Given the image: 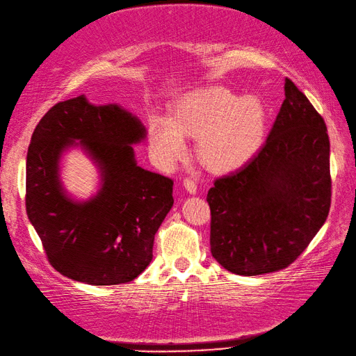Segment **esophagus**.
Masks as SVG:
<instances>
[{"instance_id":"obj_1","label":"esophagus","mask_w":356,"mask_h":356,"mask_svg":"<svg viewBox=\"0 0 356 356\" xmlns=\"http://www.w3.org/2000/svg\"><path fill=\"white\" fill-rule=\"evenodd\" d=\"M183 184L188 193H197V183H195L193 178H186Z\"/></svg>"}]
</instances>
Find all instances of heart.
I'll return each instance as SVG.
<instances>
[{
    "label": "heart",
    "instance_id": "1",
    "mask_svg": "<svg viewBox=\"0 0 356 356\" xmlns=\"http://www.w3.org/2000/svg\"><path fill=\"white\" fill-rule=\"evenodd\" d=\"M266 107L255 97L224 87L195 90L179 101L173 117L150 121L149 144L158 164L172 168L184 156V135L198 136V156L210 170L230 172L255 155L266 130Z\"/></svg>",
    "mask_w": 356,
    "mask_h": 356
}]
</instances>
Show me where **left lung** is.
I'll return each instance as SVG.
<instances>
[{
  "label": "left lung",
  "instance_id": "1",
  "mask_svg": "<svg viewBox=\"0 0 356 356\" xmlns=\"http://www.w3.org/2000/svg\"><path fill=\"white\" fill-rule=\"evenodd\" d=\"M284 101L263 147L207 193L210 252L224 269L253 277L286 269L327 220V127L286 78Z\"/></svg>",
  "mask_w": 356,
  "mask_h": 356
}]
</instances>
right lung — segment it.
<instances>
[{
  "label": "right lung",
  "mask_w": 356,
  "mask_h": 356,
  "mask_svg": "<svg viewBox=\"0 0 356 356\" xmlns=\"http://www.w3.org/2000/svg\"><path fill=\"white\" fill-rule=\"evenodd\" d=\"M146 138L121 106L84 95L55 104L36 124L26 163V210L49 263L92 286L134 281L150 264L156 230L173 206V181L140 168L132 144ZM100 168L95 197L70 200L59 181L62 152L77 145Z\"/></svg>",
  "instance_id": "right-lung-1"
}]
</instances>
